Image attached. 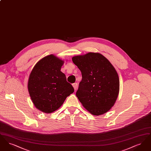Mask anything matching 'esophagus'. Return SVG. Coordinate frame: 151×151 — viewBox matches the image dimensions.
I'll return each instance as SVG.
<instances>
[{"instance_id":"1","label":"esophagus","mask_w":151,"mask_h":151,"mask_svg":"<svg viewBox=\"0 0 151 151\" xmlns=\"http://www.w3.org/2000/svg\"><path fill=\"white\" fill-rule=\"evenodd\" d=\"M72 86L73 87L74 89L76 91V89H77V88H78V84H77V83H73V84H72Z\"/></svg>"}]
</instances>
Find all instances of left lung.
Masks as SVG:
<instances>
[{
  "instance_id": "left-lung-1",
  "label": "left lung",
  "mask_w": 151,
  "mask_h": 151,
  "mask_svg": "<svg viewBox=\"0 0 151 151\" xmlns=\"http://www.w3.org/2000/svg\"><path fill=\"white\" fill-rule=\"evenodd\" d=\"M72 59L82 75L76 93L80 102L93 115L108 112L119 91V79L113 65L98 52L75 56Z\"/></svg>"
}]
</instances>
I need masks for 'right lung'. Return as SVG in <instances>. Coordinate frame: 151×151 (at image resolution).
<instances>
[{
    "mask_svg": "<svg viewBox=\"0 0 151 151\" xmlns=\"http://www.w3.org/2000/svg\"><path fill=\"white\" fill-rule=\"evenodd\" d=\"M64 61L51 54L39 60L30 74L28 88L37 109L51 113L60 108L67 97L74 92L60 71Z\"/></svg>",
    "mask_w": 151,
    "mask_h": 151,
    "instance_id": "right-lung-1",
    "label": "right lung"
}]
</instances>
